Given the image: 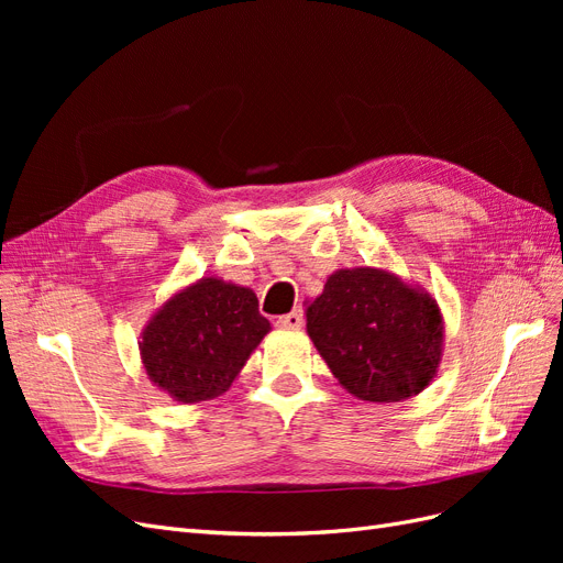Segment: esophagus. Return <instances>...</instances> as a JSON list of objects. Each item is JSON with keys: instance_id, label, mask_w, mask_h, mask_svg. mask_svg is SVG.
Segmentation results:
<instances>
[{"instance_id": "esophagus-1", "label": "esophagus", "mask_w": 563, "mask_h": 563, "mask_svg": "<svg viewBox=\"0 0 563 563\" xmlns=\"http://www.w3.org/2000/svg\"><path fill=\"white\" fill-rule=\"evenodd\" d=\"M302 321H305V317H302V310H294V312H288V314L279 317V319H277V327L296 331V329H300V327H302Z\"/></svg>"}]
</instances>
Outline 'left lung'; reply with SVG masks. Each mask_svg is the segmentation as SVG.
<instances>
[{
	"label": "left lung",
	"instance_id": "left-lung-1",
	"mask_svg": "<svg viewBox=\"0 0 563 563\" xmlns=\"http://www.w3.org/2000/svg\"><path fill=\"white\" fill-rule=\"evenodd\" d=\"M305 317L321 360L362 401L420 395L444 356L439 302L385 267L335 269Z\"/></svg>",
	"mask_w": 563,
	"mask_h": 563
}]
</instances>
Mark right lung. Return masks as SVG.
<instances>
[{
    "mask_svg": "<svg viewBox=\"0 0 563 563\" xmlns=\"http://www.w3.org/2000/svg\"><path fill=\"white\" fill-rule=\"evenodd\" d=\"M269 329L251 288L201 277L152 312L141 331V362L150 383L174 401L216 399Z\"/></svg>",
    "mask_w": 563,
    "mask_h": 563,
    "instance_id": "obj_1",
    "label": "right lung"
}]
</instances>
